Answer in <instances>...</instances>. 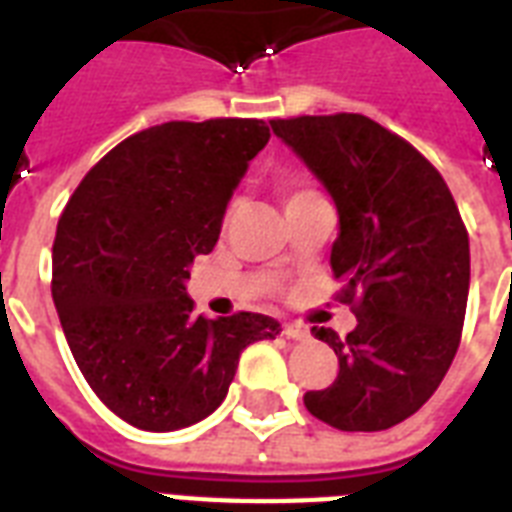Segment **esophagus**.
Instances as JSON below:
<instances>
[{"mask_svg": "<svg viewBox=\"0 0 512 512\" xmlns=\"http://www.w3.org/2000/svg\"><path fill=\"white\" fill-rule=\"evenodd\" d=\"M284 335H287L289 340L303 342V340H308V329L300 327V324H284Z\"/></svg>", "mask_w": 512, "mask_h": 512, "instance_id": "esophagus-1", "label": "esophagus"}]
</instances>
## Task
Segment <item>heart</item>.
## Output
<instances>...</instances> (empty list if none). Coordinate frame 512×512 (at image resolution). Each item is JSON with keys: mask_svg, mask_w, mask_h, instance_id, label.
I'll return each mask as SVG.
<instances>
[{"mask_svg": "<svg viewBox=\"0 0 512 512\" xmlns=\"http://www.w3.org/2000/svg\"><path fill=\"white\" fill-rule=\"evenodd\" d=\"M281 193H284V199H287L289 204V201H300V199H308V196H316L319 191H313V188H308V185H284Z\"/></svg>", "mask_w": 512, "mask_h": 512, "instance_id": "obj_1", "label": "heart"}]
</instances>
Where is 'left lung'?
<instances>
[{
	"label": "left lung",
	"instance_id": "8db88e82",
	"mask_svg": "<svg viewBox=\"0 0 512 512\" xmlns=\"http://www.w3.org/2000/svg\"><path fill=\"white\" fill-rule=\"evenodd\" d=\"M271 130L335 199L329 263L358 321L348 337L313 327L340 372L305 393V409L337 430H388L436 393L460 348L468 228L441 172L369 116L271 119Z\"/></svg>",
	"mask_w": 512,
	"mask_h": 512
}]
</instances>
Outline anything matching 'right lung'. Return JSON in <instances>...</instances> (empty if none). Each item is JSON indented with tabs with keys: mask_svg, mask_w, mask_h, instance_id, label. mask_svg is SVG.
Instances as JSON below:
<instances>
[{
	"mask_svg": "<svg viewBox=\"0 0 512 512\" xmlns=\"http://www.w3.org/2000/svg\"><path fill=\"white\" fill-rule=\"evenodd\" d=\"M271 132L260 119L167 122L122 140L58 220L52 300L76 366L140 430L188 428L223 404L241 350L273 340L263 313L193 316V257L209 255L233 188Z\"/></svg>",
	"mask_w": 512,
	"mask_h": 512,
	"instance_id": "obj_1",
	"label": "right lung"
}]
</instances>
